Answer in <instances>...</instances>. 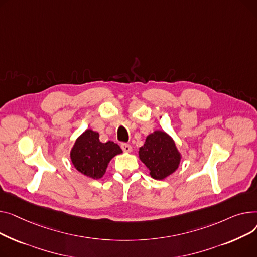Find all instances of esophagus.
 Instances as JSON below:
<instances>
[{
	"label": "esophagus",
	"instance_id": "obj_1",
	"mask_svg": "<svg viewBox=\"0 0 257 257\" xmlns=\"http://www.w3.org/2000/svg\"><path fill=\"white\" fill-rule=\"evenodd\" d=\"M121 148H122V150L124 153H131L132 152V145H130V144H127V143H122L121 144Z\"/></svg>",
	"mask_w": 257,
	"mask_h": 257
}]
</instances>
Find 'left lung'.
<instances>
[{
    "label": "left lung",
    "mask_w": 257,
    "mask_h": 257,
    "mask_svg": "<svg viewBox=\"0 0 257 257\" xmlns=\"http://www.w3.org/2000/svg\"><path fill=\"white\" fill-rule=\"evenodd\" d=\"M139 157L155 179H163L172 174L180 161L173 140L161 131L147 136L144 145L140 147Z\"/></svg>",
    "instance_id": "obj_1"
}]
</instances>
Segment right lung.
<instances>
[{"instance_id":"1","label":"right lung","mask_w":257,"mask_h":257,"mask_svg":"<svg viewBox=\"0 0 257 257\" xmlns=\"http://www.w3.org/2000/svg\"><path fill=\"white\" fill-rule=\"evenodd\" d=\"M121 153L122 150L118 144L113 141L101 143L98 133L87 130L75 141L70 158L78 171L97 179L105 173L111 159Z\"/></svg>"}]
</instances>
